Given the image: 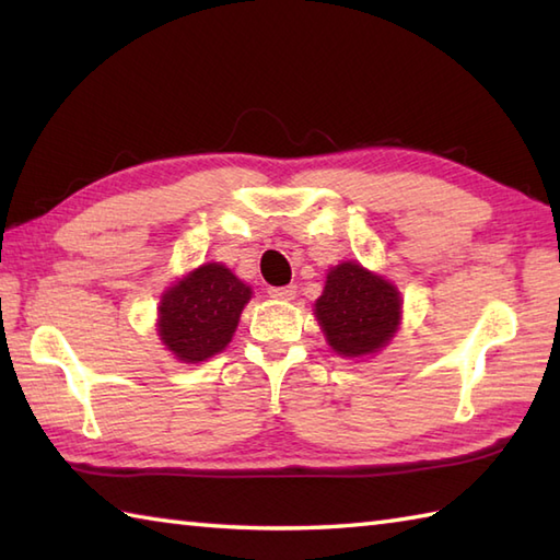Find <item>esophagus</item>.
<instances>
[{
  "instance_id": "1",
  "label": "esophagus",
  "mask_w": 560,
  "mask_h": 560,
  "mask_svg": "<svg viewBox=\"0 0 560 560\" xmlns=\"http://www.w3.org/2000/svg\"><path fill=\"white\" fill-rule=\"evenodd\" d=\"M269 299L273 301H293L295 299V287H277V289H269Z\"/></svg>"
}]
</instances>
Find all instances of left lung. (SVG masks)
I'll return each instance as SVG.
<instances>
[{
  "label": "left lung",
  "instance_id": "1",
  "mask_svg": "<svg viewBox=\"0 0 560 560\" xmlns=\"http://www.w3.org/2000/svg\"><path fill=\"white\" fill-rule=\"evenodd\" d=\"M315 317L331 351L341 359H363L383 351L397 335L401 295L395 283L349 259L329 267Z\"/></svg>",
  "mask_w": 560,
  "mask_h": 560
}]
</instances>
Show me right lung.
Masks as SVG:
<instances>
[{
  "mask_svg": "<svg viewBox=\"0 0 560 560\" xmlns=\"http://www.w3.org/2000/svg\"><path fill=\"white\" fill-rule=\"evenodd\" d=\"M253 289L221 261L187 271L163 291L159 339L177 361L201 363L229 347Z\"/></svg>",
  "mask_w": 560,
  "mask_h": 560,
  "instance_id": "right-lung-1",
  "label": "right lung"
}]
</instances>
